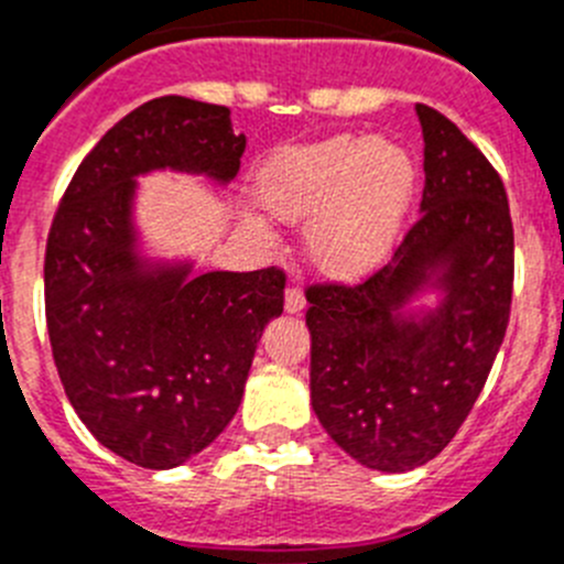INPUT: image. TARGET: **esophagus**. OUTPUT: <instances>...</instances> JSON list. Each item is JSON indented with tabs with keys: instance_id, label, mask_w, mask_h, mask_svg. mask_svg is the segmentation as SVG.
<instances>
[{
	"instance_id": "34e87169",
	"label": "esophagus",
	"mask_w": 564,
	"mask_h": 564,
	"mask_svg": "<svg viewBox=\"0 0 564 564\" xmlns=\"http://www.w3.org/2000/svg\"><path fill=\"white\" fill-rule=\"evenodd\" d=\"M306 308V297H303V292L297 286H289L286 289V312H303Z\"/></svg>"
}]
</instances>
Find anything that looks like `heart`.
Here are the masks:
<instances>
[{
    "label": "heart",
    "mask_w": 564,
    "mask_h": 564,
    "mask_svg": "<svg viewBox=\"0 0 564 564\" xmlns=\"http://www.w3.org/2000/svg\"><path fill=\"white\" fill-rule=\"evenodd\" d=\"M261 199L275 216L308 219V252L319 270L357 278L393 247L415 187L399 145L328 137L286 149L263 169Z\"/></svg>",
    "instance_id": "1"
}]
</instances>
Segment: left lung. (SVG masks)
<instances>
[{
    "label": "left lung",
    "mask_w": 564,
    "mask_h": 564,
    "mask_svg": "<svg viewBox=\"0 0 564 564\" xmlns=\"http://www.w3.org/2000/svg\"><path fill=\"white\" fill-rule=\"evenodd\" d=\"M419 219L390 261L359 283H312V408L368 469L408 471L444 449L484 390L506 337L514 227L500 174L433 106ZM445 301L415 324L398 308L424 282Z\"/></svg>",
    "instance_id": "obj_1"
}]
</instances>
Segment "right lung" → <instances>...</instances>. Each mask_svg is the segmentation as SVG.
<instances>
[{
    "label": "right lung",
    "instance_id": "add662e5",
    "mask_svg": "<svg viewBox=\"0 0 564 564\" xmlns=\"http://www.w3.org/2000/svg\"><path fill=\"white\" fill-rule=\"evenodd\" d=\"M245 145L227 106L149 100L84 156L50 225L44 312L61 384L86 430L145 469L185 464L230 424L286 275L143 272L131 252L134 176L176 169L230 182Z\"/></svg>",
    "mask_w": 564,
    "mask_h": 564
}]
</instances>
